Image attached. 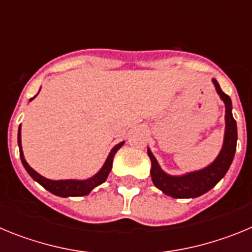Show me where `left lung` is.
I'll use <instances>...</instances> for the list:
<instances>
[{"instance_id":"8db88e82","label":"left lung","mask_w":252,"mask_h":252,"mask_svg":"<svg viewBox=\"0 0 252 252\" xmlns=\"http://www.w3.org/2000/svg\"><path fill=\"white\" fill-rule=\"evenodd\" d=\"M216 90L222 101L226 106V131H224V141L222 150L217 159L207 168L202 170L188 173L182 177H171L160 169L157 159L154 158L150 150H148V155L151 160V179L154 186L159 188L162 193L170 195L173 198H195L208 192L216 184L224 177L236 151V141H237V126L232 116V103L231 98L218 84L216 79H213Z\"/></svg>"}]
</instances>
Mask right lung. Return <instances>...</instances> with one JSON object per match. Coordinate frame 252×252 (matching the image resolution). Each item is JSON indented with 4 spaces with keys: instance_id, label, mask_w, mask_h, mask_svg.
<instances>
[{
    "instance_id": "add662e5",
    "label": "right lung",
    "mask_w": 252,
    "mask_h": 252,
    "mask_svg": "<svg viewBox=\"0 0 252 252\" xmlns=\"http://www.w3.org/2000/svg\"><path fill=\"white\" fill-rule=\"evenodd\" d=\"M32 99V98H31ZM21 126L19 127V135H17V141H19V148H20V158H21L22 165L25 166L26 171H28L30 177L34 180H36L37 183L41 184L46 190H49L50 193L55 195H59V197H79V195H87L88 193L92 190L93 188H95L97 186L102 184L104 180L107 179L108 174H110L111 169H112V161L115 154L117 153L120 148L124 145V142H120L115 148L111 150L110 155L107 158L104 165L102 166L101 170L94 175V177L90 178L87 180H50L46 179V178L41 177L40 174H37L34 169L31 168L26 162L25 158H24V153H22L21 148Z\"/></svg>"
}]
</instances>
